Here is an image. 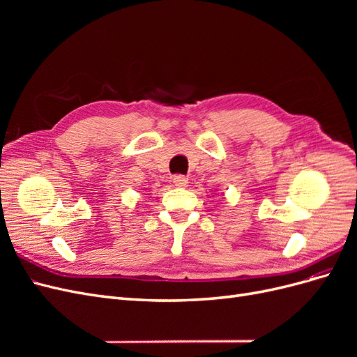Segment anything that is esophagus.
Segmentation results:
<instances>
[{"mask_svg": "<svg viewBox=\"0 0 357 357\" xmlns=\"http://www.w3.org/2000/svg\"><path fill=\"white\" fill-rule=\"evenodd\" d=\"M172 183L178 188H186L188 186V177L185 176H174L172 177Z\"/></svg>", "mask_w": 357, "mask_h": 357, "instance_id": "34e87169", "label": "esophagus"}]
</instances>
